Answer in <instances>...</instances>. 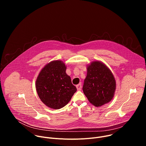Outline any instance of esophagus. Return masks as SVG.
<instances>
[{
    "mask_svg": "<svg viewBox=\"0 0 146 146\" xmlns=\"http://www.w3.org/2000/svg\"><path fill=\"white\" fill-rule=\"evenodd\" d=\"M81 87H82V86H81V83H80L79 84H78V85L76 86V88H77V89L78 91L81 90Z\"/></svg>",
    "mask_w": 146,
    "mask_h": 146,
    "instance_id": "1",
    "label": "esophagus"
}]
</instances>
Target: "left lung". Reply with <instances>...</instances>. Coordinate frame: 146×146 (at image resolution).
Segmentation results:
<instances>
[{
	"mask_svg": "<svg viewBox=\"0 0 146 146\" xmlns=\"http://www.w3.org/2000/svg\"><path fill=\"white\" fill-rule=\"evenodd\" d=\"M87 68L83 92L91 104L100 107L113 98L116 89L115 80L111 70L100 61L92 62Z\"/></svg>",
	"mask_w": 146,
	"mask_h": 146,
	"instance_id": "obj_1",
	"label": "left lung"
}]
</instances>
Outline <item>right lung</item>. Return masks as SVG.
I'll use <instances>...</instances> for the list:
<instances>
[{
	"instance_id": "add662e5",
	"label": "right lung",
	"mask_w": 146,
	"mask_h": 146,
	"mask_svg": "<svg viewBox=\"0 0 146 146\" xmlns=\"http://www.w3.org/2000/svg\"><path fill=\"white\" fill-rule=\"evenodd\" d=\"M66 70V66L62 60H53L41 70L37 77L36 88L38 96L50 108H64L77 91Z\"/></svg>"
}]
</instances>
